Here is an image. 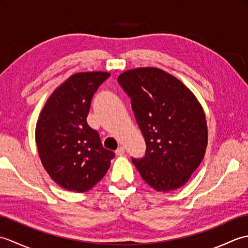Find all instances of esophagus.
Returning <instances> with one entry per match:
<instances>
[{"mask_svg":"<svg viewBox=\"0 0 248 248\" xmlns=\"http://www.w3.org/2000/svg\"><path fill=\"white\" fill-rule=\"evenodd\" d=\"M116 152V155H124V152H125V150H124V147H123V146H120L119 148L115 151Z\"/></svg>","mask_w":248,"mask_h":248,"instance_id":"esophagus-1","label":"esophagus"}]
</instances>
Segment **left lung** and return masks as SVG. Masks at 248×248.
I'll use <instances>...</instances> for the list:
<instances>
[{
	"label": "left lung",
	"mask_w": 248,
	"mask_h": 248,
	"mask_svg": "<svg viewBox=\"0 0 248 248\" xmlns=\"http://www.w3.org/2000/svg\"><path fill=\"white\" fill-rule=\"evenodd\" d=\"M118 82L131 98L146 155L132 159L144 181L157 192L184 186L202 163L208 127L195 94L170 73L155 67L127 70Z\"/></svg>",
	"instance_id": "1"
}]
</instances>
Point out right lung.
<instances>
[{
  "label": "right lung",
  "mask_w": 248,
  "mask_h": 248,
  "mask_svg": "<svg viewBox=\"0 0 248 248\" xmlns=\"http://www.w3.org/2000/svg\"><path fill=\"white\" fill-rule=\"evenodd\" d=\"M109 76L104 71L72 75L52 93L37 120L35 140L41 163L52 180L67 191H89L115 156L86 121L93 93Z\"/></svg>",
  "instance_id": "obj_1"
}]
</instances>
